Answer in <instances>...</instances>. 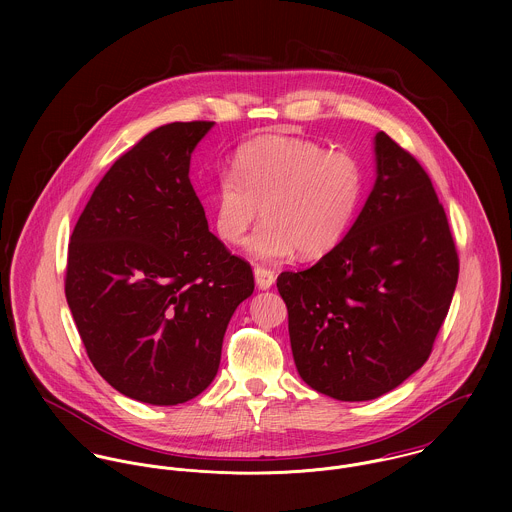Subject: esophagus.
<instances>
[{"label":"esophagus","mask_w":512,"mask_h":512,"mask_svg":"<svg viewBox=\"0 0 512 512\" xmlns=\"http://www.w3.org/2000/svg\"><path fill=\"white\" fill-rule=\"evenodd\" d=\"M254 278H256L258 290H270L274 286V282H276L274 272L268 270V268H262V266L254 268Z\"/></svg>","instance_id":"34e87169"}]
</instances>
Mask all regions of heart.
Returning a JSON list of instances; mask_svg holds the SVG:
<instances>
[{"label": "heart", "instance_id": "b5f03b06", "mask_svg": "<svg viewBox=\"0 0 512 512\" xmlns=\"http://www.w3.org/2000/svg\"><path fill=\"white\" fill-rule=\"evenodd\" d=\"M365 191L361 163L345 151L293 136H262L238 147L232 173L220 175L209 197L213 228L224 244L244 240L256 260H284L297 250L323 258L349 232Z\"/></svg>", "mask_w": 512, "mask_h": 512}]
</instances>
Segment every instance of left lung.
<instances>
[{"instance_id":"1","label":"left lung","mask_w":512,"mask_h":512,"mask_svg":"<svg viewBox=\"0 0 512 512\" xmlns=\"http://www.w3.org/2000/svg\"><path fill=\"white\" fill-rule=\"evenodd\" d=\"M376 179L343 242L278 292L299 376L343 402L374 400L428 361L455 292L459 260L422 165L384 132Z\"/></svg>"}]
</instances>
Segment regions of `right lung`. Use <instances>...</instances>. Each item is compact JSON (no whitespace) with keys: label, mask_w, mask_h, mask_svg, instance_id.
<instances>
[{"label":"right lung","mask_w":512,"mask_h":512,"mask_svg":"<svg viewBox=\"0 0 512 512\" xmlns=\"http://www.w3.org/2000/svg\"><path fill=\"white\" fill-rule=\"evenodd\" d=\"M215 122H173L124 153L74 226L65 293L88 359L120 394L151 406L199 396L224 331L254 292L250 264L209 232L189 181Z\"/></svg>","instance_id":"right-lung-1"}]
</instances>
